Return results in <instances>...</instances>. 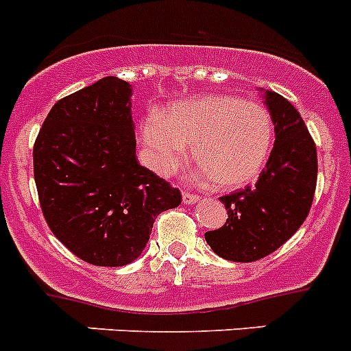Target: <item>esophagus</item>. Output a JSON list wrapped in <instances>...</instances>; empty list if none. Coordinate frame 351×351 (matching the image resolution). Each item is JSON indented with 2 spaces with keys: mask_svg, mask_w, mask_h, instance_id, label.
<instances>
[{
  "mask_svg": "<svg viewBox=\"0 0 351 351\" xmlns=\"http://www.w3.org/2000/svg\"><path fill=\"white\" fill-rule=\"evenodd\" d=\"M197 199H199V196L189 193V191H184V194H182V201H184L185 205H193V203H196Z\"/></svg>",
  "mask_w": 351,
  "mask_h": 351,
  "instance_id": "esophagus-1",
  "label": "esophagus"
}]
</instances>
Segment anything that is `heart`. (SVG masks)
<instances>
[{"label": "heart", "mask_w": 351, "mask_h": 351, "mask_svg": "<svg viewBox=\"0 0 351 351\" xmlns=\"http://www.w3.org/2000/svg\"><path fill=\"white\" fill-rule=\"evenodd\" d=\"M272 114L261 102L234 95H199L143 123V141L155 171L171 173L193 146V158L219 189L254 182L274 146Z\"/></svg>", "instance_id": "heart-1"}]
</instances>
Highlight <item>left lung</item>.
Segmentation results:
<instances>
[{"instance_id": "1", "label": "left lung", "mask_w": 351, "mask_h": 351, "mask_svg": "<svg viewBox=\"0 0 351 351\" xmlns=\"http://www.w3.org/2000/svg\"><path fill=\"white\" fill-rule=\"evenodd\" d=\"M276 143L254 185L222 196L228 219L205 240L230 261L261 260L302 226L309 215L318 176L316 145L297 109L276 91L265 93Z\"/></svg>"}]
</instances>
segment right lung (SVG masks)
I'll return each mask as SVG.
<instances>
[{
	"label": "right lung",
	"mask_w": 351,
	"mask_h": 351,
	"mask_svg": "<svg viewBox=\"0 0 351 351\" xmlns=\"http://www.w3.org/2000/svg\"><path fill=\"white\" fill-rule=\"evenodd\" d=\"M33 173L49 230L97 267L136 260L158 213L182 203L180 189L139 166L130 84L112 75L54 104L33 145Z\"/></svg>",
	"instance_id": "1"
}]
</instances>
